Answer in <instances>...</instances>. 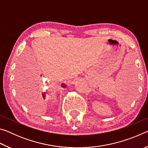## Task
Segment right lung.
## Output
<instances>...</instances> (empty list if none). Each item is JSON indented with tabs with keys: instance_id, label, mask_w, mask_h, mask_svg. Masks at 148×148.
<instances>
[{
	"instance_id": "obj_1",
	"label": "right lung",
	"mask_w": 148,
	"mask_h": 148,
	"mask_svg": "<svg viewBox=\"0 0 148 148\" xmlns=\"http://www.w3.org/2000/svg\"><path fill=\"white\" fill-rule=\"evenodd\" d=\"M62 87H66V86H65L64 84H62ZM45 97V95H44V94H43V97Z\"/></svg>"
}]
</instances>
